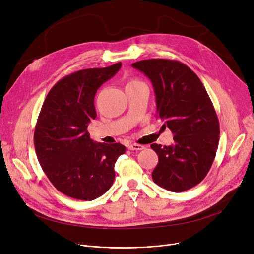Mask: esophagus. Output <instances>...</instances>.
I'll return each instance as SVG.
<instances>
[{
	"label": "esophagus",
	"instance_id": "obj_1",
	"mask_svg": "<svg viewBox=\"0 0 254 254\" xmlns=\"http://www.w3.org/2000/svg\"><path fill=\"white\" fill-rule=\"evenodd\" d=\"M145 147L143 145H140V144H137V143H134V144H129L128 145V149L129 150H136V151H138V150H142V149H144Z\"/></svg>",
	"mask_w": 254,
	"mask_h": 254
}]
</instances>
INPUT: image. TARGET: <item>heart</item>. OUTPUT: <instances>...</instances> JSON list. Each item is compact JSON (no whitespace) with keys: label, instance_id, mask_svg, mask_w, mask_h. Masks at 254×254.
<instances>
[{"label":"heart","instance_id":"1","mask_svg":"<svg viewBox=\"0 0 254 254\" xmlns=\"http://www.w3.org/2000/svg\"><path fill=\"white\" fill-rule=\"evenodd\" d=\"M135 82H138V80H136V79H132V80H130V81H128V83H127V84L135 83Z\"/></svg>","mask_w":254,"mask_h":254}]
</instances>
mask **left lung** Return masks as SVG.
Listing matches in <instances>:
<instances>
[{"instance_id": "obj_1", "label": "left lung", "mask_w": 254, "mask_h": 254, "mask_svg": "<svg viewBox=\"0 0 254 254\" xmlns=\"http://www.w3.org/2000/svg\"><path fill=\"white\" fill-rule=\"evenodd\" d=\"M152 82L156 117L174 134L171 146L151 144L158 155L154 183L174 192L201 182L214 162L219 122L207 90L196 74L181 62L143 60L131 64Z\"/></svg>"}]
</instances>
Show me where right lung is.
<instances>
[{
    "mask_svg": "<svg viewBox=\"0 0 254 254\" xmlns=\"http://www.w3.org/2000/svg\"><path fill=\"white\" fill-rule=\"evenodd\" d=\"M122 63L66 75L49 90L40 111L34 144L38 161L55 188L82 201H92L114 181V165L126 146L93 143L87 131L97 117L98 88L114 76Z\"/></svg>",
    "mask_w": 254,
    "mask_h": 254,
    "instance_id": "right-lung-1",
    "label": "right lung"
}]
</instances>
